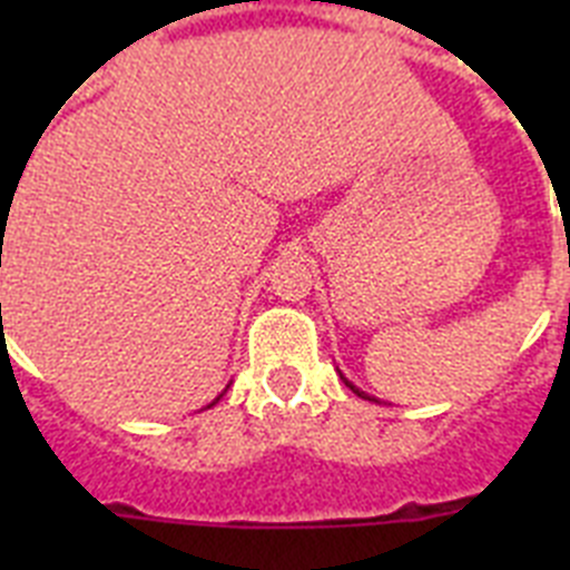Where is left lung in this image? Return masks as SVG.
<instances>
[{
    "label": "left lung",
    "mask_w": 570,
    "mask_h": 570,
    "mask_svg": "<svg viewBox=\"0 0 570 570\" xmlns=\"http://www.w3.org/2000/svg\"><path fill=\"white\" fill-rule=\"evenodd\" d=\"M342 380H345V376H342ZM345 385H347V387H351V391H354V394L365 396V394H362V391H360V387H356V385H351V382H347V380H345Z\"/></svg>",
    "instance_id": "obj_1"
}]
</instances>
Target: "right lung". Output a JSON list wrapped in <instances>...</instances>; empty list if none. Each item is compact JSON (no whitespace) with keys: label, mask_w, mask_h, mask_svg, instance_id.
<instances>
[{"label":"right lung","mask_w":570,"mask_h":570,"mask_svg":"<svg viewBox=\"0 0 570 570\" xmlns=\"http://www.w3.org/2000/svg\"><path fill=\"white\" fill-rule=\"evenodd\" d=\"M219 400H223V394H219V396H216V400H214V402H210V405H216V402H219ZM210 405H208V407H210Z\"/></svg>","instance_id":"1"}]
</instances>
